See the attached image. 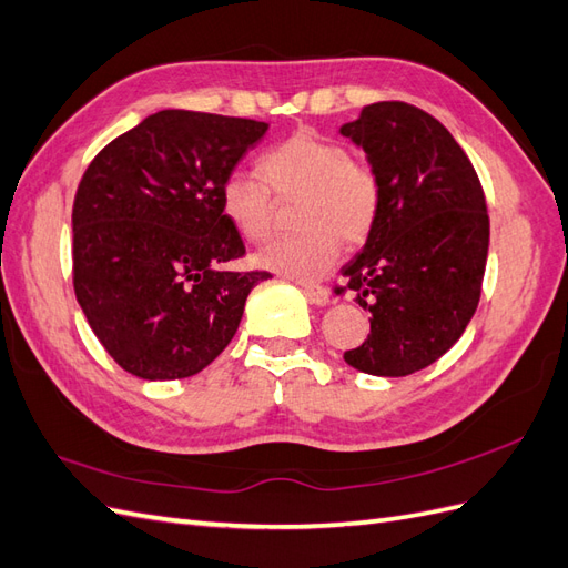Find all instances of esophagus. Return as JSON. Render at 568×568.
<instances>
[{"instance_id":"34e87169","label":"esophagus","mask_w":568,"mask_h":568,"mask_svg":"<svg viewBox=\"0 0 568 568\" xmlns=\"http://www.w3.org/2000/svg\"><path fill=\"white\" fill-rule=\"evenodd\" d=\"M297 283L302 285V290L306 293V297H310L314 304H318V306L328 304L331 295H328V290H326V287L318 285V283H314V281H304V278H297Z\"/></svg>"}]
</instances>
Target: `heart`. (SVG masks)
Listing matches in <instances>:
<instances>
[{"label": "heart", "mask_w": 568, "mask_h": 568, "mask_svg": "<svg viewBox=\"0 0 568 568\" xmlns=\"http://www.w3.org/2000/svg\"><path fill=\"white\" fill-rule=\"evenodd\" d=\"M261 178H231L225 183V209L254 237L268 235L281 221L280 194L287 204L312 209L339 237L362 240L376 216V178L359 161L345 156L337 144L300 133L268 152ZM276 193L273 195L272 192ZM268 262L287 273L316 275L328 266L333 240L323 233H287L266 250Z\"/></svg>", "instance_id": "obj_1"}]
</instances>
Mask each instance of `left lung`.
<instances>
[{"instance_id":"8db88e82","label":"left lung","mask_w":568,"mask_h":568,"mask_svg":"<svg viewBox=\"0 0 568 568\" xmlns=\"http://www.w3.org/2000/svg\"><path fill=\"white\" fill-rule=\"evenodd\" d=\"M339 135L362 148L378 185L366 245L343 266L371 312L345 362L371 376H409L457 343L476 314L490 219L471 161L447 128L404 102H376Z\"/></svg>"}]
</instances>
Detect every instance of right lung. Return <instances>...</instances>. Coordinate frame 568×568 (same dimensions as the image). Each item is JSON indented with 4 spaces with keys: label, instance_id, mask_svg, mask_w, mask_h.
I'll list each match as a JSON object with an SVG mask.
<instances>
[{
    "label": "right lung",
    "instance_id": "1",
    "mask_svg": "<svg viewBox=\"0 0 568 568\" xmlns=\"http://www.w3.org/2000/svg\"><path fill=\"white\" fill-rule=\"evenodd\" d=\"M268 123L166 109L94 156L73 202V287L113 362L144 381L200 374L229 347L266 271L245 254L225 183Z\"/></svg>",
    "mask_w": 568,
    "mask_h": 568
}]
</instances>
